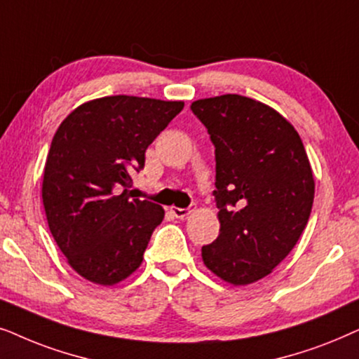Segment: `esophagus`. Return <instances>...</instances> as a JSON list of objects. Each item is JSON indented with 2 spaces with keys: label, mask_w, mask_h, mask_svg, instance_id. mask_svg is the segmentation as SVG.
Masks as SVG:
<instances>
[{
  "label": "esophagus",
  "mask_w": 359,
  "mask_h": 359,
  "mask_svg": "<svg viewBox=\"0 0 359 359\" xmlns=\"http://www.w3.org/2000/svg\"><path fill=\"white\" fill-rule=\"evenodd\" d=\"M169 212L174 215L175 218H185L187 217V215H190L192 213V208H179V207H170L169 208Z\"/></svg>",
  "instance_id": "34e87169"
}]
</instances>
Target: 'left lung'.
I'll list each match as a JSON object with an SVG mask.
<instances>
[{"label": "left lung", "mask_w": 359, "mask_h": 359, "mask_svg": "<svg viewBox=\"0 0 359 359\" xmlns=\"http://www.w3.org/2000/svg\"><path fill=\"white\" fill-rule=\"evenodd\" d=\"M190 109L215 146L219 235L205 266L235 285L256 283L292 251L312 212L315 182L299 133L241 95L197 100Z\"/></svg>", "instance_id": "left-lung-1"}]
</instances>
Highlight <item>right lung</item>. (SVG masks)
<instances>
[{"mask_svg":"<svg viewBox=\"0 0 359 359\" xmlns=\"http://www.w3.org/2000/svg\"><path fill=\"white\" fill-rule=\"evenodd\" d=\"M182 102L104 97L67 116L52 140L42 182L47 223L69 264L95 284L126 279L142 262L164 208L131 198L133 170Z\"/></svg>","mask_w":359,"mask_h":359,"instance_id":"right-lung-1","label":"right lung"}]
</instances>
